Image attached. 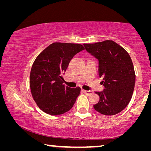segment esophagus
<instances>
[{
	"mask_svg": "<svg viewBox=\"0 0 151 151\" xmlns=\"http://www.w3.org/2000/svg\"><path fill=\"white\" fill-rule=\"evenodd\" d=\"M84 93H85L86 95H91L92 94H93V91H85V90H83Z\"/></svg>",
	"mask_w": 151,
	"mask_h": 151,
	"instance_id": "34e87169",
	"label": "esophagus"
}]
</instances>
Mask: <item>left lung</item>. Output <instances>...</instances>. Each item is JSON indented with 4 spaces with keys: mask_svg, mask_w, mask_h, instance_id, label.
Segmentation results:
<instances>
[{
    "mask_svg": "<svg viewBox=\"0 0 151 151\" xmlns=\"http://www.w3.org/2000/svg\"><path fill=\"white\" fill-rule=\"evenodd\" d=\"M84 46L99 60V75L105 87L103 92H95L100 101L94 105V109L104 115L119 113L131 101L134 88L136 75L131 57L111 40Z\"/></svg>",
    "mask_w": 151,
    "mask_h": 151,
    "instance_id": "left-lung-1",
    "label": "left lung"
}]
</instances>
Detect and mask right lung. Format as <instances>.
<instances>
[{"label":"right lung","mask_w":151,"mask_h":151,"mask_svg":"<svg viewBox=\"0 0 151 151\" xmlns=\"http://www.w3.org/2000/svg\"><path fill=\"white\" fill-rule=\"evenodd\" d=\"M84 49L80 44L54 42L38 55L30 70V87L43 112L59 115L72 109L81 88L66 86L63 75L74 56Z\"/></svg>","instance_id":"1"}]
</instances>
